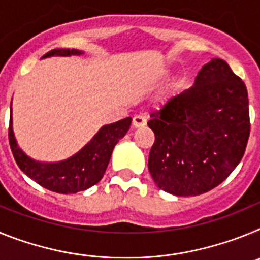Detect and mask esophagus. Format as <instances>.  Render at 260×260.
<instances>
[{
	"mask_svg": "<svg viewBox=\"0 0 260 260\" xmlns=\"http://www.w3.org/2000/svg\"><path fill=\"white\" fill-rule=\"evenodd\" d=\"M146 123V117L142 116V114H138V116H135L134 118H133V126H134V127H142V126H144Z\"/></svg>",
	"mask_w": 260,
	"mask_h": 260,
	"instance_id": "1",
	"label": "esophagus"
}]
</instances>
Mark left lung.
<instances>
[{
	"label": "left lung",
	"mask_w": 260,
	"mask_h": 260,
	"mask_svg": "<svg viewBox=\"0 0 260 260\" xmlns=\"http://www.w3.org/2000/svg\"><path fill=\"white\" fill-rule=\"evenodd\" d=\"M155 134L148 169L158 189L177 197L201 195L226 180L250 135L245 83L224 59L212 58L191 88L151 113Z\"/></svg>",
	"instance_id": "8db88e82"
}]
</instances>
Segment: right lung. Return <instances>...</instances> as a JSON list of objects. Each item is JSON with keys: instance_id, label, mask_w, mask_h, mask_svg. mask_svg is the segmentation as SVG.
<instances>
[{"instance_id": "1", "label": "right lung", "mask_w": 260, "mask_h": 260, "mask_svg": "<svg viewBox=\"0 0 260 260\" xmlns=\"http://www.w3.org/2000/svg\"><path fill=\"white\" fill-rule=\"evenodd\" d=\"M75 54H82V52L77 49H53L44 54L43 58L52 56L69 57ZM130 125L132 117H126L121 121L103 126L79 152L59 162L36 161L23 152L14 138L11 118L9 126V142L18 167L31 180L50 191L58 194H75L89 189L102 180L114 146L121 138L125 137Z\"/></svg>"}]
</instances>
